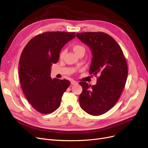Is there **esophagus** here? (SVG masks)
<instances>
[{"mask_svg": "<svg viewBox=\"0 0 148 148\" xmlns=\"http://www.w3.org/2000/svg\"><path fill=\"white\" fill-rule=\"evenodd\" d=\"M77 81H75V80H72L71 82V85H75V84H77Z\"/></svg>", "mask_w": 148, "mask_h": 148, "instance_id": "1", "label": "esophagus"}]
</instances>
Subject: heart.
<instances>
[{
    "instance_id": "obj_1",
    "label": "heart",
    "mask_w": 148,
    "mask_h": 148,
    "mask_svg": "<svg viewBox=\"0 0 148 148\" xmlns=\"http://www.w3.org/2000/svg\"><path fill=\"white\" fill-rule=\"evenodd\" d=\"M73 51H74V53L76 54V55H78L79 53H80V52L82 51H85V48L81 45H79V44H75L74 45L73 47ZM66 54V51L65 50H63L61 52V53L60 55V58H63V57Z\"/></svg>"
}]
</instances>
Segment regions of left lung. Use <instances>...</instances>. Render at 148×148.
Wrapping results in <instances>:
<instances>
[{"label": "left lung", "instance_id": "left-lung-1", "mask_svg": "<svg viewBox=\"0 0 148 148\" xmlns=\"http://www.w3.org/2000/svg\"><path fill=\"white\" fill-rule=\"evenodd\" d=\"M75 36L91 50L90 74H99L96 85L79 83L82 87L79 98L80 106L90 115H101L115 105L125 87L127 61L117 42L106 33L82 32Z\"/></svg>", "mask_w": 148, "mask_h": 148}]
</instances>
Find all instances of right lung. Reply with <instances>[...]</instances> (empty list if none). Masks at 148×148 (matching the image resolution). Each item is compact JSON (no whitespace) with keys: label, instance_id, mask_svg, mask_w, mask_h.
Here are the masks:
<instances>
[{"label":"right lung","instance_id":"obj_1","mask_svg":"<svg viewBox=\"0 0 148 148\" xmlns=\"http://www.w3.org/2000/svg\"><path fill=\"white\" fill-rule=\"evenodd\" d=\"M73 38L74 32H45L33 37L22 51L19 75L23 92L32 106L42 114L56 110L70 85L68 80L51 79L50 73L61 50Z\"/></svg>","mask_w":148,"mask_h":148}]
</instances>
